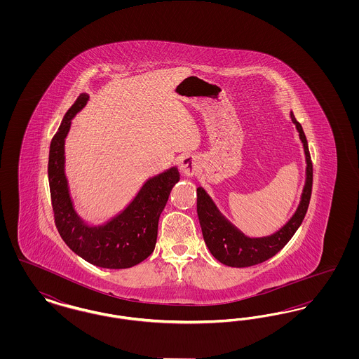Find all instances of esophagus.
Segmentation results:
<instances>
[{
    "mask_svg": "<svg viewBox=\"0 0 359 359\" xmlns=\"http://www.w3.org/2000/svg\"><path fill=\"white\" fill-rule=\"evenodd\" d=\"M199 170L198 160L194 156H186L180 161V171L184 176H194Z\"/></svg>",
    "mask_w": 359,
    "mask_h": 359,
    "instance_id": "esophagus-1",
    "label": "esophagus"
}]
</instances>
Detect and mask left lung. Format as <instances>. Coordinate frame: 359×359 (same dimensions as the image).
Returning <instances> with one entry per match:
<instances>
[{"label": "left lung", "mask_w": 359, "mask_h": 359, "mask_svg": "<svg viewBox=\"0 0 359 359\" xmlns=\"http://www.w3.org/2000/svg\"><path fill=\"white\" fill-rule=\"evenodd\" d=\"M290 117L299 138L303 144L304 156H306V182L300 201L293 215L283 224L277 231L264 237H249L242 230L229 221L219 207L215 205L212 198L203 187L196 188L198 195V218L202 227V234L205 238V246L210 253L215 257L219 262L233 268H246L261 264L271 257L277 255L293 237L296 230L303 222L307 212L311 191H312V163L308 151V142L302 125L296 121L293 113L290 111Z\"/></svg>", "instance_id": "obj_1"}]
</instances>
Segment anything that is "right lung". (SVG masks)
I'll list each match as a JSON object with an SVG mask.
<instances>
[{
  "mask_svg": "<svg viewBox=\"0 0 359 359\" xmlns=\"http://www.w3.org/2000/svg\"><path fill=\"white\" fill-rule=\"evenodd\" d=\"M88 100L87 93L79 95L52 138L48 182L55 223L66 245L87 262L106 269L132 268L152 255L160 214L180 173L173 165L148 177L132 201L104 222L83 219L72 201L66 175V138L72 120Z\"/></svg>",
  "mask_w": 359,
  "mask_h": 359,
  "instance_id": "obj_1",
  "label": "right lung"
}]
</instances>
